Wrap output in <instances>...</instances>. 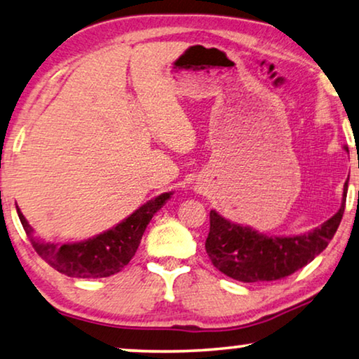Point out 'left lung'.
Instances as JSON below:
<instances>
[{"label":"left lung","instance_id":"left-lung-1","mask_svg":"<svg viewBox=\"0 0 359 359\" xmlns=\"http://www.w3.org/2000/svg\"><path fill=\"white\" fill-rule=\"evenodd\" d=\"M346 191L348 179L344 185L340 210L319 227L292 237H269L250 226L231 222L212 210L206 253L216 269L238 282L283 279L311 263L334 238L345 211Z\"/></svg>","mask_w":359,"mask_h":359}]
</instances>
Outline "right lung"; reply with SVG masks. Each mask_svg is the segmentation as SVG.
<instances>
[{"mask_svg": "<svg viewBox=\"0 0 359 359\" xmlns=\"http://www.w3.org/2000/svg\"><path fill=\"white\" fill-rule=\"evenodd\" d=\"M170 195L172 191L153 198L109 231L77 243L40 242L34 237V229L27 222L20 210H18V214L32 247L48 264L69 277L98 279L124 269L135 255L142 235L151 217L161 210Z\"/></svg>", "mask_w": 359, "mask_h": 359, "instance_id": "add662e5", "label": "right lung"}]
</instances>
